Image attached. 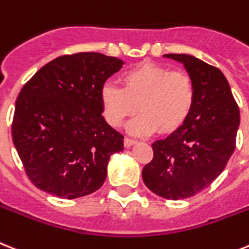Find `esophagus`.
Wrapping results in <instances>:
<instances>
[{
	"instance_id": "esophagus-1",
	"label": "esophagus",
	"mask_w": 249,
	"mask_h": 249,
	"mask_svg": "<svg viewBox=\"0 0 249 249\" xmlns=\"http://www.w3.org/2000/svg\"><path fill=\"white\" fill-rule=\"evenodd\" d=\"M134 143H135V139L129 138V137H125L124 145H125V147H126V148H128V147H130L131 144H134Z\"/></svg>"
}]
</instances>
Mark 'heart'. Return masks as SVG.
Here are the masks:
<instances>
[{"label":"heart","mask_w":249,"mask_h":249,"mask_svg":"<svg viewBox=\"0 0 249 249\" xmlns=\"http://www.w3.org/2000/svg\"><path fill=\"white\" fill-rule=\"evenodd\" d=\"M121 87L105 82L100 102L105 120L118 128L139 110L130 124L135 134H163L180 129L195 110L197 90L188 72L170 70L153 62H143L121 75Z\"/></svg>","instance_id":"b5f03b06"}]
</instances>
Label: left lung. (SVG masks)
<instances>
[{"mask_svg":"<svg viewBox=\"0 0 249 249\" xmlns=\"http://www.w3.org/2000/svg\"><path fill=\"white\" fill-rule=\"evenodd\" d=\"M165 56L187 69L197 100L180 129L152 143L153 159L143 167L142 178L160 197L181 199L203 191L223 173L235 149L240 114L220 69L191 54Z\"/></svg>","mask_w":249,"mask_h":249,"instance_id":"obj_1","label":"left lung"}]
</instances>
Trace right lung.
I'll return each instance as SVG.
<instances>
[{
    "label": "right lung",
    "instance_id": "right-lung-1",
    "mask_svg": "<svg viewBox=\"0 0 249 249\" xmlns=\"http://www.w3.org/2000/svg\"><path fill=\"white\" fill-rule=\"evenodd\" d=\"M123 64L98 52L64 54L24 84L11 134L26 177L40 191L71 199L102 187L124 135L102 116L100 88Z\"/></svg>",
    "mask_w": 249,
    "mask_h": 249
}]
</instances>
